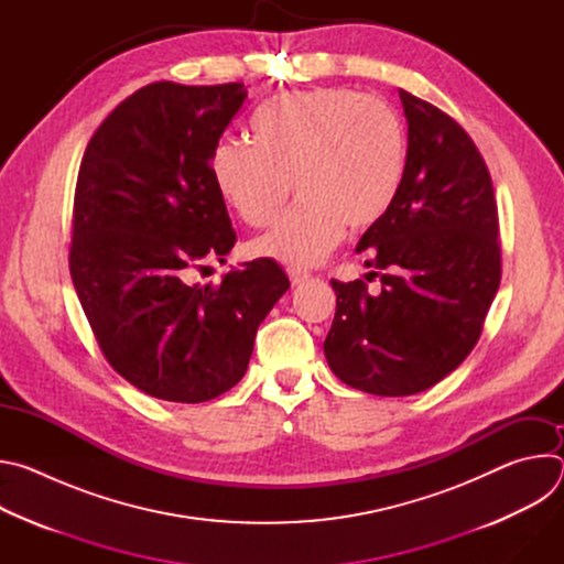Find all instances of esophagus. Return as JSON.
Segmentation results:
<instances>
[{"instance_id":"34e87169","label":"esophagus","mask_w":564,"mask_h":564,"mask_svg":"<svg viewBox=\"0 0 564 564\" xmlns=\"http://www.w3.org/2000/svg\"><path fill=\"white\" fill-rule=\"evenodd\" d=\"M288 276H290L292 285H301V283H305L310 279V274L305 270H301V268H288Z\"/></svg>"}]
</instances>
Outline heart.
<instances>
[{
    "label": "heart",
    "instance_id": "heart-1",
    "mask_svg": "<svg viewBox=\"0 0 564 564\" xmlns=\"http://www.w3.org/2000/svg\"><path fill=\"white\" fill-rule=\"evenodd\" d=\"M250 142L225 140L212 153L223 200L252 225H268L290 183L296 203L259 238L252 254L307 268L344 234L366 229L392 207L406 170V131L397 111L352 89L285 94L250 122Z\"/></svg>",
    "mask_w": 564,
    "mask_h": 564
}]
</instances>
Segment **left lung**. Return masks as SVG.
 <instances>
[{
	"instance_id": "8db88e82",
	"label": "left lung",
	"mask_w": 564,
	"mask_h": 564,
	"mask_svg": "<svg viewBox=\"0 0 564 564\" xmlns=\"http://www.w3.org/2000/svg\"><path fill=\"white\" fill-rule=\"evenodd\" d=\"M399 98L404 181L357 243L381 288L330 281L337 312L324 344L344 383L379 397L415 394L451 375L475 348L502 274L485 158L451 116L404 89Z\"/></svg>"
}]
</instances>
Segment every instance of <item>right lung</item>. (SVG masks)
Segmentation results:
<instances>
[{
  "label": "right lung",
  "instance_id": "add662e5",
  "mask_svg": "<svg viewBox=\"0 0 564 564\" xmlns=\"http://www.w3.org/2000/svg\"><path fill=\"white\" fill-rule=\"evenodd\" d=\"M246 98L243 83L147 85L107 116L79 165L70 279L107 361L155 399L200 404L234 388L290 288L272 259L189 283L236 243L212 153Z\"/></svg>",
  "mask_w": 564,
  "mask_h": 564
}]
</instances>
